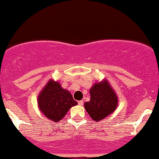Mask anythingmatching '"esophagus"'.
<instances>
[{
    "label": "esophagus",
    "mask_w": 159,
    "mask_h": 159,
    "mask_svg": "<svg viewBox=\"0 0 159 159\" xmlns=\"http://www.w3.org/2000/svg\"><path fill=\"white\" fill-rule=\"evenodd\" d=\"M78 104H79L80 106H83V100H80V101H78Z\"/></svg>",
    "instance_id": "esophagus-1"
}]
</instances>
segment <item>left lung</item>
Instances as JSON below:
<instances>
[{"label":"left lung","mask_w":159,"mask_h":159,"mask_svg":"<svg viewBox=\"0 0 159 159\" xmlns=\"http://www.w3.org/2000/svg\"><path fill=\"white\" fill-rule=\"evenodd\" d=\"M90 100L84 103L86 111L95 121L103 120L116 110L117 94L107 80L96 83L89 89Z\"/></svg>","instance_id":"1"}]
</instances>
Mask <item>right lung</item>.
<instances>
[{"mask_svg":"<svg viewBox=\"0 0 159 159\" xmlns=\"http://www.w3.org/2000/svg\"><path fill=\"white\" fill-rule=\"evenodd\" d=\"M70 91L62 88L59 82L50 80L38 97V106L42 114L52 121L62 120L69 110L76 106Z\"/></svg>","mask_w":159,"mask_h":159,"instance_id":"obj_1","label":"right lung"}]
</instances>
